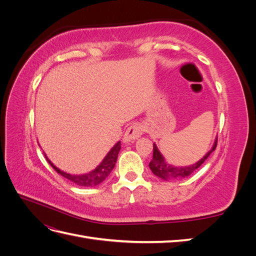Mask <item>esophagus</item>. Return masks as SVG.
<instances>
[{
    "label": "esophagus",
    "mask_w": 256,
    "mask_h": 256,
    "mask_svg": "<svg viewBox=\"0 0 256 256\" xmlns=\"http://www.w3.org/2000/svg\"><path fill=\"white\" fill-rule=\"evenodd\" d=\"M144 132L143 126L140 124H134L131 125L127 130L125 134H124V142H134L136 138H140Z\"/></svg>",
    "instance_id": "34e87169"
}]
</instances>
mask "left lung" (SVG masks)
<instances>
[{"instance_id":"obj_1","label":"left lung","mask_w":256,"mask_h":256,"mask_svg":"<svg viewBox=\"0 0 256 256\" xmlns=\"http://www.w3.org/2000/svg\"><path fill=\"white\" fill-rule=\"evenodd\" d=\"M216 143H218V138H216L212 148L209 150L202 159L198 161L196 164L190 166H173L171 164H166L164 156H162L161 152L157 148L156 144H154V154H152V159L150 162V168L152 170V172L154 175L164 180H174V178L180 180V178L187 177L204 164V161L210 156V154L216 150Z\"/></svg>"}]
</instances>
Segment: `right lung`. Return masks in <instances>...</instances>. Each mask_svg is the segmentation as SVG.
<instances>
[{
  "mask_svg": "<svg viewBox=\"0 0 256 256\" xmlns=\"http://www.w3.org/2000/svg\"><path fill=\"white\" fill-rule=\"evenodd\" d=\"M120 150V142H118L112 147L111 150L108 152V154L104 157L102 164H100L94 171H92L88 174H83V175H72V174L60 171V170H58L56 166H53L52 162L47 157L46 158H47L49 164L56 170L58 174L64 176L65 178H67V180L74 182L76 184L82 186V187H95V186L102 184L112 172V170L115 166V162L118 160Z\"/></svg>",
  "mask_w": 256,
  "mask_h": 256,
  "instance_id": "obj_1",
  "label": "right lung"
}]
</instances>
